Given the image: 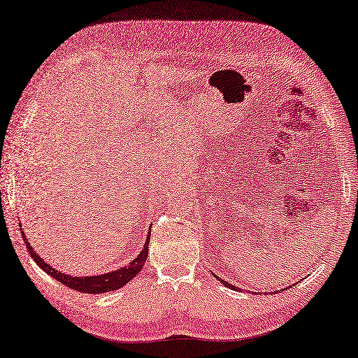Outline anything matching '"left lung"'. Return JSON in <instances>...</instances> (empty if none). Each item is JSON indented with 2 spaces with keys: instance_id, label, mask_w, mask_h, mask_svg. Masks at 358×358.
Masks as SVG:
<instances>
[{
  "instance_id": "obj_1",
  "label": "left lung",
  "mask_w": 358,
  "mask_h": 358,
  "mask_svg": "<svg viewBox=\"0 0 358 358\" xmlns=\"http://www.w3.org/2000/svg\"><path fill=\"white\" fill-rule=\"evenodd\" d=\"M219 280H220V278H219ZM220 282H223L226 287H229V289H232V290H237V289H235V287L232 285V284H229V282H226V281H223V280H220ZM285 290V289H284Z\"/></svg>"
}]
</instances>
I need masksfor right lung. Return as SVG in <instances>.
<instances>
[{"label": "right lung", "instance_id": "obj_1", "mask_svg": "<svg viewBox=\"0 0 358 358\" xmlns=\"http://www.w3.org/2000/svg\"><path fill=\"white\" fill-rule=\"evenodd\" d=\"M21 235L24 238L25 246H27V250L30 252L31 258L34 259V263H36L42 270H45V272L50 276H53L55 280H57L59 282H62L64 285L69 287V289H73L76 292H82V293H92V294L94 293H106V292H112V290H118L120 287H123L130 280H134V278L139 273V270H141V267L145 263L147 254H149V243H150V234H149V238H147L144 249L141 250V254H139L129 266H124V267H121L118 270H113V272H110V273H104V275H99V276L77 278V276H69V275H65V273H60L59 270L48 266L45 261H43L36 254V252H33V248L30 246L29 240L25 238L22 226H21Z\"/></svg>", "mask_w": 358, "mask_h": 358}]
</instances>
